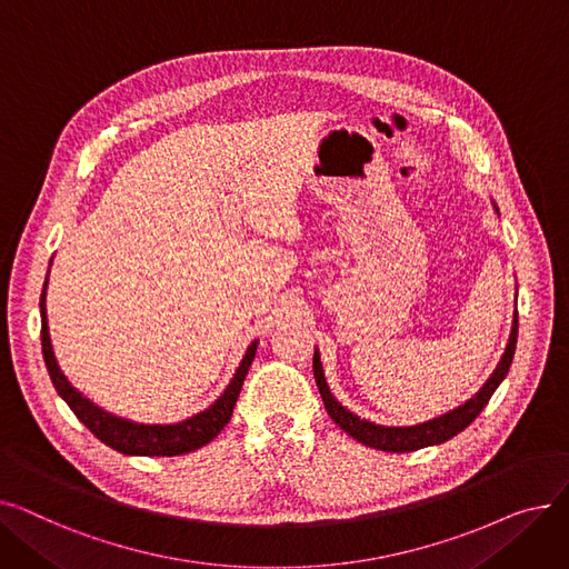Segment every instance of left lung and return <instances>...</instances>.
I'll list each match as a JSON object with an SVG mask.
<instances>
[{
	"label": "left lung",
	"mask_w": 569,
	"mask_h": 569,
	"mask_svg": "<svg viewBox=\"0 0 569 569\" xmlns=\"http://www.w3.org/2000/svg\"><path fill=\"white\" fill-rule=\"evenodd\" d=\"M498 212V207H496ZM517 332H519V318L515 316V325H512V335L510 341H507V348L500 357V362L496 367V371L491 373V378L482 385V390L477 392L475 397H470L463 406L445 412L440 417H433L429 422L415 425V427H382V425H373L369 420H360V417L352 415L348 408H343L330 392V385L325 380V371L320 365V352H313V376H316V385L320 390L322 403L327 415L332 417L335 425H339L348 436H352L357 442H362L367 447H373V450H382V452H415L422 450V447H431V445H440L445 440L455 438L457 433H461L477 415L485 410V406L489 403L491 395L498 390V385L505 380L507 371L512 367V357L517 350Z\"/></svg>",
	"instance_id": "1"
}]
</instances>
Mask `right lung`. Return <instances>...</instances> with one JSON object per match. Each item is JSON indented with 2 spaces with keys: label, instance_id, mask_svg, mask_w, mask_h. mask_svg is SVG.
I'll list each match as a JSON object with an SVG mask.
<instances>
[{
  "label": "right lung",
  "instance_id": "right-lung-1",
  "mask_svg": "<svg viewBox=\"0 0 569 569\" xmlns=\"http://www.w3.org/2000/svg\"><path fill=\"white\" fill-rule=\"evenodd\" d=\"M46 288L48 279L43 283L41 292V348H43V360L50 373V380L54 385L57 395L62 397L78 420L92 431L101 442H106L112 450L131 455V457H179L198 450V447L207 445L209 440H214L221 429L230 422L232 408L237 403L239 392H242L244 378L249 373V367L256 357L258 341H253L247 348V355L242 357V365L237 367L230 385L223 390V395L209 406L202 412L189 417L184 422L177 425H138L131 420H124V417H117L97 403L82 397L76 387L69 382V378L59 369L52 343H50V332H48V316H46Z\"/></svg>",
  "mask_w": 569,
  "mask_h": 569
}]
</instances>
